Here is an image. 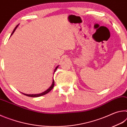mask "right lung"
<instances>
[{
	"instance_id": "right-lung-1",
	"label": "right lung",
	"mask_w": 127,
	"mask_h": 127,
	"mask_svg": "<svg viewBox=\"0 0 127 127\" xmlns=\"http://www.w3.org/2000/svg\"><path fill=\"white\" fill-rule=\"evenodd\" d=\"M18 25H17L16 27H15V29H14L13 31L12 32V34H11V35H10V36H11L13 35V33L14 32V31H15V30H16V29L17 28V27H18ZM58 68V66H57V67H56V68H55V69H54V73L55 72L56 70L57 69V68ZM54 79H53V83H52V84H51V86H50V87H49L48 90H46L45 91L43 92H42V93H41V94H23V93H22V94H23V95H25L27 96H29V97H40V96H41L44 95H45V94H48V92H50V91H51V90L53 89V88L54 87Z\"/></svg>"
}]
</instances>
